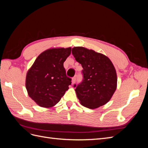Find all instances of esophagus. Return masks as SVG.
Listing matches in <instances>:
<instances>
[{"label":"esophagus","mask_w":148,"mask_h":148,"mask_svg":"<svg viewBox=\"0 0 148 148\" xmlns=\"http://www.w3.org/2000/svg\"><path fill=\"white\" fill-rule=\"evenodd\" d=\"M76 82V77H73L72 78V79H71V83H72V84H73Z\"/></svg>","instance_id":"34e87169"}]
</instances>
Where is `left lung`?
<instances>
[{
  "mask_svg": "<svg viewBox=\"0 0 148 148\" xmlns=\"http://www.w3.org/2000/svg\"><path fill=\"white\" fill-rule=\"evenodd\" d=\"M72 54L83 69V82L75 89L79 102L91 109L107 104L117 85V73L112 62L102 53L83 47L72 48Z\"/></svg>",
  "mask_w": 148,
  "mask_h": 148,
  "instance_id": "left-lung-1",
  "label": "left lung"
}]
</instances>
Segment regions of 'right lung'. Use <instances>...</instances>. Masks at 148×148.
<instances>
[{"label": "right lung", "mask_w": 148, "mask_h": 148, "mask_svg": "<svg viewBox=\"0 0 148 148\" xmlns=\"http://www.w3.org/2000/svg\"><path fill=\"white\" fill-rule=\"evenodd\" d=\"M71 47L51 48L42 52L26 73L25 85L29 96L40 107L51 108L60 101L71 84L64 62Z\"/></svg>", "instance_id": "1"}]
</instances>
